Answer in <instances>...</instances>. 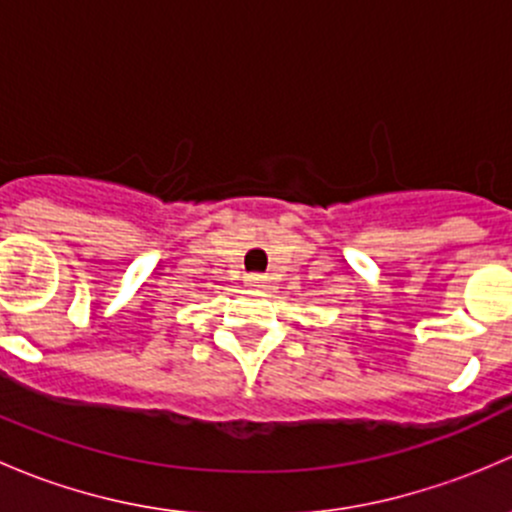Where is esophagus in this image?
I'll return each instance as SVG.
<instances>
[{
  "label": "esophagus",
  "instance_id": "1",
  "mask_svg": "<svg viewBox=\"0 0 512 512\" xmlns=\"http://www.w3.org/2000/svg\"><path fill=\"white\" fill-rule=\"evenodd\" d=\"M245 285L247 287H265V277H262V275H247Z\"/></svg>",
  "mask_w": 512,
  "mask_h": 512
}]
</instances>
